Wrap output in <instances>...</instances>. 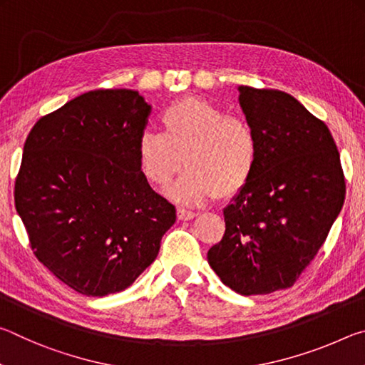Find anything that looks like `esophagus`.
Masks as SVG:
<instances>
[{
    "instance_id": "1",
    "label": "esophagus",
    "mask_w": 365,
    "mask_h": 365,
    "mask_svg": "<svg viewBox=\"0 0 365 365\" xmlns=\"http://www.w3.org/2000/svg\"><path fill=\"white\" fill-rule=\"evenodd\" d=\"M177 217H178V220H191V219L196 217V212L188 211V209H183V207H178L177 209Z\"/></svg>"
}]
</instances>
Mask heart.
Here are the masks:
<instances>
[{"mask_svg":"<svg viewBox=\"0 0 365 365\" xmlns=\"http://www.w3.org/2000/svg\"><path fill=\"white\" fill-rule=\"evenodd\" d=\"M163 132L145 130L137 140L141 174L154 187H168L178 170L187 172L169 196L183 205L232 197L251 180L257 163V141L251 127L227 115L202 98H183L159 115Z\"/></svg>","mask_w":365,"mask_h":365,"instance_id":"obj_1","label":"heart"}]
</instances>
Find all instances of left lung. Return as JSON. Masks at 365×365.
Wrapping results in <instances>:
<instances>
[{
  "label": "left lung",
  "mask_w": 365,
  "mask_h": 365,
  "mask_svg": "<svg viewBox=\"0 0 365 365\" xmlns=\"http://www.w3.org/2000/svg\"><path fill=\"white\" fill-rule=\"evenodd\" d=\"M257 141L248 185L224 209L225 233L207 262L235 293L269 294L299 279L344 202L329 127L285 91L238 86Z\"/></svg>",
  "instance_id": "obj_1"
}]
</instances>
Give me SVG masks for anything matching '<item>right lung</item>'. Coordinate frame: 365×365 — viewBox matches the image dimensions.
Masks as SVG:
<instances>
[{"label": "right lung", "instance_id": "1", "mask_svg": "<svg viewBox=\"0 0 365 365\" xmlns=\"http://www.w3.org/2000/svg\"><path fill=\"white\" fill-rule=\"evenodd\" d=\"M151 106L137 90H95L35 123L16 178L36 259L85 296L128 288L158 257L175 207L141 174Z\"/></svg>", "mask_w": 365, "mask_h": 365}]
</instances>
